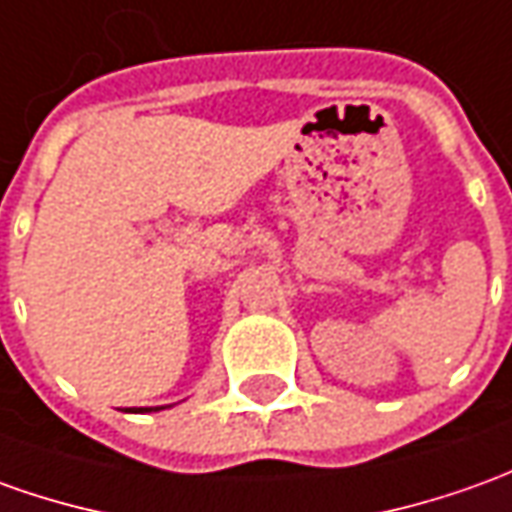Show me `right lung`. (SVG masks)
Segmentation results:
<instances>
[{"instance_id":"1","label":"right lung","mask_w":512,"mask_h":512,"mask_svg":"<svg viewBox=\"0 0 512 512\" xmlns=\"http://www.w3.org/2000/svg\"><path fill=\"white\" fill-rule=\"evenodd\" d=\"M155 410H164V407H128L125 412H155Z\"/></svg>"}]
</instances>
